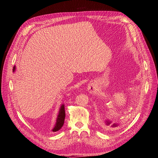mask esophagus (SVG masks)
I'll list each match as a JSON object with an SVG mask.
<instances>
[{
	"mask_svg": "<svg viewBox=\"0 0 158 158\" xmlns=\"http://www.w3.org/2000/svg\"><path fill=\"white\" fill-rule=\"evenodd\" d=\"M88 92L90 93H94V88L92 85H89L88 86Z\"/></svg>",
	"mask_w": 158,
	"mask_h": 158,
	"instance_id": "esophagus-1",
	"label": "esophagus"
}]
</instances>
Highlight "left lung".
<instances>
[{
    "label": "left lung",
    "mask_w": 158,
    "mask_h": 158,
    "mask_svg": "<svg viewBox=\"0 0 158 158\" xmlns=\"http://www.w3.org/2000/svg\"><path fill=\"white\" fill-rule=\"evenodd\" d=\"M106 124L107 126H110V124H111V122H110V121H108V120H106ZM116 126H117V124L114 123V124H113V126H112L111 127H116Z\"/></svg>",
    "instance_id": "obj_1"
}]
</instances>
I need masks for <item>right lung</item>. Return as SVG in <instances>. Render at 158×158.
<instances>
[{
  "label": "right lung",
  "instance_id": "1",
  "mask_svg": "<svg viewBox=\"0 0 158 158\" xmlns=\"http://www.w3.org/2000/svg\"><path fill=\"white\" fill-rule=\"evenodd\" d=\"M15 66H13V72H15ZM64 118H65L64 107V105H62L61 106L59 114H58V116H57V118L56 126L54 127V129H52L53 132H56L57 131H59L62 127V126H63V124H64Z\"/></svg>",
  "mask_w": 158,
  "mask_h": 158
}]
</instances>
